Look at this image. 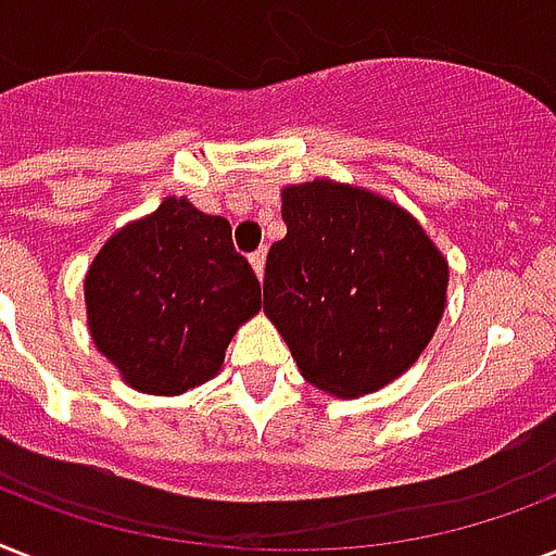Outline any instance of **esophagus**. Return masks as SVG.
<instances>
[{"label": "esophagus", "mask_w": 556, "mask_h": 556, "mask_svg": "<svg viewBox=\"0 0 556 556\" xmlns=\"http://www.w3.org/2000/svg\"><path fill=\"white\" fill-rule=\"evenodd\" d=\"M251 268L256 270V277L262 279V274H265V248H260L256 253H251Z\"/></svg>", "instance_id": "34e87169"}]
</instances>
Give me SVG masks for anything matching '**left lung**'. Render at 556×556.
Listing matches in <instances>:
<instances>
[{"label": "left lung", "mask_w": 556, "mask_h": 556, "mask_svg": "<svg viewBox=\"0 0 556 556\" xmlns=\"http://www.w3.org/2000/svg\"><path fill=\"white\" fill-rule=\"evenodd\" d=\"M286 239L265 262V314L312 387L378 392L421 357L447 305L450 265L387 195L331 178L282 187Z\"/></svg>", "instance_id": "obj_1"}]
</instances>
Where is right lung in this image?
<instances>
[{"mask_svg": "<svg viewBox=\"0 0 556 556\" xmlns=\"http://www.w3.org/2000/svg\"><path fill=\"white\" fill-rule=\"evenodd\" d=\"M86 323L124 383L181 395L218 375L225 349L262 308L260 279L230 239V222L190 199L124 225L91 260Z\"/></svg>", "mask_w": 556, "mask_h": 556, "instance_id": "right-lung-1", "label": "right lung"}]
</instances>
